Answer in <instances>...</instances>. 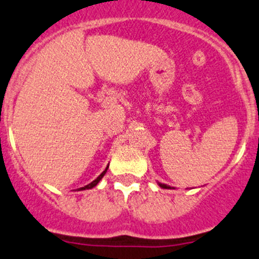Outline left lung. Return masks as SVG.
<instances>
[{
    "instance_id": "1",
    "label": "left lung",
    "mask_w": 259,
    "mask_h": 259,
    "mask_svg": "<svg viewBox=\"0 0 259 259\" xmlns=\"http://www.w3.org/2000/svg\"><path fill=\"white\" fill-rule=\"evenodd\" d=\"M158 185L160 188H163V189H174V188L169 187V185H166V184H163V183H158Z\"/></svg>"
}]
</instances>
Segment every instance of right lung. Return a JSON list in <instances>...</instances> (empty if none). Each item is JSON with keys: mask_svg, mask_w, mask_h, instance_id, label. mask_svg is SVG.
I'll list each match as a JSON object with an SVG mask.
<instances>
[{"mask_svg": "<svg viewBox=\"0 0 259 259\" xmlns=\"http://www.w3.org/2000/svg\"><path fill=\"white\" fill-rule=\"evenodd\" d=\"M108 169H109V165H108V166H106V168H105V170H104V171H103V173H101V174H100V176H99V177H98V178H96L95 180H94V182H91V183H90V184L85 185V187L80 188V189H79V190H86V189H93V188H94V187H96V185H98V184H99V182H100V180H101V179H103V177H104V176H105V174H106V171H108Z\"/></svg>", "mask_w": 259, "mask_h": 259, "instance_id": "1", "label": "right lung"}]
</instances>
